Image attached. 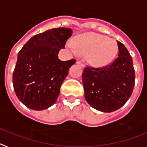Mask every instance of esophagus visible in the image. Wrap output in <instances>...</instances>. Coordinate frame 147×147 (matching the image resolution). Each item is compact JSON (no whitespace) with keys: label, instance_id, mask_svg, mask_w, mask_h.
Returning <instances> with one entry per match:
<instances>
[{"label":"esophagus","instance_id":"esophagus-1","mask_svg":"<svg viewBox=\"0 0 147 147\" xmlns=\"http://www.w3.org/2000/svg\"><path fill=\"white\" fill-rule=\"evenodd\" d=\"M76 63H77L78 65H79L81 68H83V69L84 68V64L83 63H81V61H79V60H78L77 62H76Z\"/></svg>","mask_w":147,"mask_h":147}]
</instances>
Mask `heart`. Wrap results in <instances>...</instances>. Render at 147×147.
Instances as JSON below:
<instances>
[{
    "label": "heart",
    "instance_id": "heart-1",
    "mask_svg": "<svg viewBox=\"0 0 147 147\" xmlns=\"http://www.w3.org/2000/svg\"><path fill=\"white\" fill-rule=\"evenodd\" d=\"M68 47L75 55H87L89 63L96 67L109 64L118 51L117 42L111 38L95 33H89L68 43Z\"/></svg>",
    "mask_w": 147,
    "mask_h": 147
}]
</instances>
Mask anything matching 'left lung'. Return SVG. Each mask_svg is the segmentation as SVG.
Here are the masks:
<instances>
[{
    "mask_svg": "<svg viewBox=\"0 0 147 147\" xmlns=\"http://www.w3.org/2000/svg\"><path fill=\"white\" fill-rule=\"evenodd\" d=\"M118 57L102 68L86 67L82 74L84 97L91 107L113 112L123 107L133 92L135 80L132 58L123 43L117 41Z\"/></svg>",
    "mask_w": 147,
    "mask_h": 147,
    "instance_id": "1",
    "label": "left lung"
}]
</instances>
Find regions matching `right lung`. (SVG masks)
Listing matches in <instances>:
<instances>
[{"instance_id": "add662e5", "label": "right lung", "mask_w": 147, "mask_h": 147, "mask_svg": "<svg viewBox=\"0 0 147 147\" xmlns=\"http://www.w3.org/2000/svg\"><path fill=\"white\" fill-rule=\"evenodd\" d=\"M72 34L70 28L48 30L30 39L19 51L13 71L16 96L28 108L42 111L56 102L60 87L76 60L58 58Z\"/></svg>"}]
</instances>
